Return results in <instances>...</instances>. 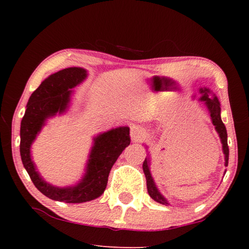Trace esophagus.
Listing matches in <instances>:
<instances>
[{"instance_id":"esophagus-1","label":"esophagus","mask_w":249,"mask_h":249,"mask_svg":"<svg viewBox=\"0 0 249 249\" xmlns=\"http://www.w3.org/2000/svg\"><path fill=\"white\" fill-rule=\"evenodd\" d=\"M146 135L145 129L140 125H132L130 127V137L133 138L134 141H140Z\"/></svg>"}]
</instances>
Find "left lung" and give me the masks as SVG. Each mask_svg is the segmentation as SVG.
I'll list each match as a JSON object with an SVG mask.
<instances>
[{
    "label": "left lung",
    "instance_id": "1",
    "mask_svg": "<svg viewBox=\"0 0 249 249\" xmlns=\"http://www.w3.org/2000/svg\"><path fill=\"white\" fill-rule=\"evenodd\" d=\"M201 98L200 101L203 102L204 105L208 108L209 114L211 117V121H212V124L215 126V130L220 136V140L222 142V149L223 154H224V159H225V167L229 165V146H227V132L224 123L222 122L221 119V104L220 101H218L217 96L212 93L209 88H201L199 90ZM196 98V95H195ZM142 170H144V174L146 177V182H147V191H148V195L153 200L158 202L160 204L163 205H170L169 202L163 196L161 193L159 192L157 185H156L153 176H151L150 172V158L148 157L145 158V161L142 163ZM226 172V171H225Z\"/></svg>",
    "mask_w": 249,
    "mask_h": 249
}]
</instances>
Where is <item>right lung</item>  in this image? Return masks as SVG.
<instances>
[{"instance_id": "1", "label": "right lung", "mask_w": 249, "mask_h": 249, "mask_svg": "<svg viewBox=\"0 0 249 249\" xmlns=\"http://www.w3.org/2000/svg\"><path fill=\"white\" fill-rule=\"evenodd\" d=\"M87 77L88 71L80 67H70L50 74L32 93L20 122L19 151L24 168L35 187L44 196L66 203H83L102 196L111 168L122 151L130 144L128 126L112 128L93 137L84 175L73 185L56 187L47 182L37 171L31 155L33 142L48 119L62 115L68 111L72 89Z\"/></svg>"}]
</instances>
